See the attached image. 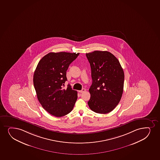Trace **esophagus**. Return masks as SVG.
Wrapping results in <instances>:
<instances>
[{
  "label": "esophagus",
  "mask_w": 160,
  "mask_h": 160,
  "mask_svg": "<svg viewBox=\"0 0 160 160\" xmlns=\"http://www.w3.org/2000/svg\"><path fill=\"white\" fill-rule=\"evenodd\" d=\"M85 91H86V89L82 88V90H79V92H81V93H82V92H85Z\"/></svg>",
  "instance_id": "34e87169"
}]
</instances>
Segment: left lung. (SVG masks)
<instances>
[{"mask_svg":"<svg viewBox=\"0 0 160 160\" xmlns=\"http://www.w3.org/2000/svg\"><path fill=\"white\" fill-rule=\"evenodd\" d=\"M86 55L92 80L88 104L95 112L108 113L115 109L122 96L124 71L119 60L108 51H95Z\"/></svg>","mask_w":160,"mask_h":160,"instance_id":"left-lung-1","label":"left lung"}]
</instances>
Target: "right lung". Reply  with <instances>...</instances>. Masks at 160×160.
Wrapping results in <instances>:
<instances>
[{"instance_id": "right-lung-1", "label": "right lung", "mask_w": 160, "mask_h": 160, "mask_svg": "<svg viewBox=\"0 0 160 160\" xmlns=\"http://www.w3.org/2000/svg\"><path fill=\"white\" fill-rule=\"evenodd\" d=\"M79 53L50 52L40 60L34 72L33 82L38 100L42 107L54 116H64L71 112L78 93L70 85L64 89L68 66Z\"/></svg>"}]
</instances>
